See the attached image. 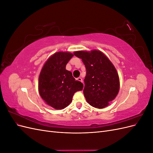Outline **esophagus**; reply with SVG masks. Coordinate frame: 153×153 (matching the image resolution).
Masks as SVG:
<instances>
[{
	"label": "esophagus",
	"mask_w": 153,
	"mask_h": 153,
	"mask_svg": "<svg viewBox=\"0 0 153 153\" xmlns=\"http://www.w3.org/2000/svg\"><path fill=\"white\" fill-rule=\"evenodd\" d=\"M77 80L79 81V82H83V80H82V78L81 77H78L77 78Z\"/></svg>",
	"instance_id": "34e87169"
}]
</instances>
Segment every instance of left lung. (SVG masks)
<instances>
[{
	"label": "left lung",
	"instance_id": "8db88e82",
	"mask_svg": "<svg viewBox=\"0 0 153 153\" xmlns=\"http://www.w3.org/2000/svg\"><path fill=\"white\" fill-rule=\"evenodd\" d=\"M74 55L82 59L86 68L84 94L87 103L97 108L106 107L119 91V77L114 64L98 50L76 51Z\"/></svg>",
	"mask_w": 153,
	"mask_h": 153
}]
</instances>
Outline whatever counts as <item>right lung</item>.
<instances>
[{"label":"right lung","mask_w":153,"mask_h":153,"mask_svg":"<svg viewBox=\"0 0 153 153\" xmlns=\"http://www.w3.org/2000/svg\"><path fill=\"white\" fill-rule=\"evenodd\" d=\"M68 52H58L47 59L41 69L38 81L39 94L46 104L62 110L71 103L76 91L83 89V84L75 80L66 66L73 56Z\"/></svg>","instance_id":"add662e5"}]
</instances>
